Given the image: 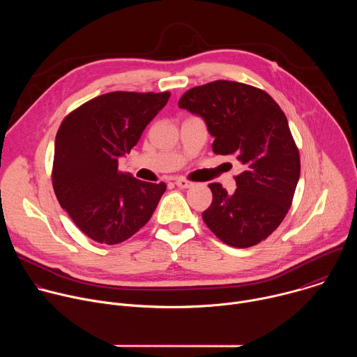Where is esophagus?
Here are the masks:
<instances>
[{
	"label": "esophagus",
	"mask_w": 357,
	"mask_h": 357,
	"mask_svg": "<svg viewBox=\"0 0 357 357\" xmlns=\"http://www.w3.org/2000/svg\"><path fill=\"white\" fill-rule=\"evenodd\" d=\"M175 185H176L178 188L188 189V188H192V186H193V182L186 181V179H183V178H178V179H175Z\"/></svg>",
	"instance_id": "1"
}]
</instances>
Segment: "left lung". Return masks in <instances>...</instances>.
Returning <instances> with one entry per match:
<instances>
[{
  "label": "left lung",
  "mask_w": 357,
  "mask_h": 357,
  "mask_svg": "<svg viewBox=\"0 0 357 357\" xmlns=\"http://www.w3.org/2000/svg\"><path fill=\"white\" fill-rule=\"evenodd\" d=\"M178 106L206 123L215 154L236 155L244 167L233 195L209 185L213 200L203 222L231 247L266 240L284 220L301 172L284 112L264 90L229 80L188 90Z\"/></svg>",
  "instance_id": "1"
}]
</instances>
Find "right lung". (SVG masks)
Segmentation results:
<instances>
[{"instance_id":"obj_1","label":"right lung","mask_w":357,"mask_h":357,"mask_svg":"<svg viewBox=\"0 0 357 357\" xmlns=\"http://www.w3.org/2000/svg\"><path fill=\"white\" fill-rule=\"evenodd\" d=\"M171 93L101 94L61 124L52 182L62 209L91 240L117 244L135 234L154 213L167 185L119 171L142 131Z\"/></svg>"}]
</instances>
